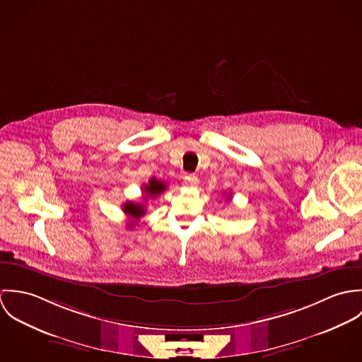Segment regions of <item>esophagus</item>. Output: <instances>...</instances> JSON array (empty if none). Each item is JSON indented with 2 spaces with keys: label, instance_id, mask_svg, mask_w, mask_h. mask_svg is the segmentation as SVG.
Returning <instances> with one entry per match:
<instances>
[{
  "label": "esophagus",
  "instance_id": "1",
  "mask_svg": "<svg viewBox=\"0 0 362 362\" xmlns=\"http://www.w3.org/2000/svg\"><path fill=\"white\" fill-rule=\"evenodd\" d=\"M184 184H185L187 187L195 188V187H198V185H199V180H198V177H197V175L188 174V175H185V177H184Z\"/></svg>",
  "mask_w": 362,
  "mask_h": 362
}]
</instances>
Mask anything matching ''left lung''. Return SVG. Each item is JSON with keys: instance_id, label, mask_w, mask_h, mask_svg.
I'll list each match as a JSON object with an SVG mask.
<instances>
[{"instance_id": "left-lung-1", "label": "left lung", "mask_w": 362, "mask_h": 362, "mask_svg": "<svg viewBox=\"0 0 362 362\" xmlns=\"http://www.w3.org/2000/svg\"><path fill=\"white\" fill-rule=\"evenodd\" d=\"M227 198H231V195H227Z\"/></svg>"}]
</instances>
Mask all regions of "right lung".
<instances>
[{"label":"right lung","mask_w":362,"mask_h":362,"mask_svg":"<svg viewBox=\"0 0 362 362\" xmlns=\"http://www.w3.org/2000/svg\"><path fill=\"white\" fill-rule=\"evenodd\" d=\"M167 188V185L161 181H158L157 178H152L149 180V184L144 185V192H145V197H144V201L146 202L148 201V195L151 198H155L157 195H160L161 192H164V189ZM124 213L131 218V224H128L131 228L138 223V220L146 214V207L145 204H139V202H125L124 206H122Z\"/></svg>","instance_id":"right-lung-1"}]
</instances>
